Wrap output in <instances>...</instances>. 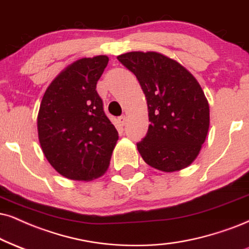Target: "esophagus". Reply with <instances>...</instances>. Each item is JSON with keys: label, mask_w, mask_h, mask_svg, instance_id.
Instances as JSON below:
<instances>
[{"label": "esophagus", "mask_w": 249, "mask_h": 249, "mask_svg": "<svg viewBox=\"0 0 249 249\" xmlns=\"http://www.w3.org/2000/svg\"><path fill=\"white\" fill-rule=\"evenodd\" d=\"M118 121H119L120 125H124L125 122H127V118H125L124 115H121V116H119V118H118Z\"/></svg>", "instance_id": "1"}]
</instances>
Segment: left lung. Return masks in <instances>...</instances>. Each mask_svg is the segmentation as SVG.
<instances>
[{
	"label": "left lung",
	"mask_w": 249,
	"mask_h": 249,
	"mask_svg": "<svg viewBox=\"0 0 249 249\" xmlns=\"http://www.w3.org/2000/svg\"><path fill=\"white\" fill-rule=\"evenodd\" d=\"M118 60L136 76L146 98L150 125L137 142L144 161L164 172L187 167L209 130V104L198 82L177 61L156 52H130Z\"/></svg>",
	"instance_id": "8db88e82"
}]
</instances>
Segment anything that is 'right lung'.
<instances>
[{"label":"right lung","mask_w":249,"mask_h":249,"mask_svg":"<svg viewBox=\"0 0 249 249\" xmlns=\"http://www.w3.org/2000/svg\"><path fill=\"white\" fill-rule=\"evenodd\" d=\"M107 63L105 55L76 61L51 83L42 97L40 145L52 166L68 179L100 177L119 139L96 90Z\"/></svg>","instance_id":"1"}]
</instances>
